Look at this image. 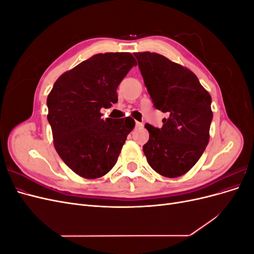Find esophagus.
I'll return each mask as SVG.
<instances>
[{
	"mask_svg": "<svg viewBox=\"0 0 254 254\" xmlns=\"http://www.w3.org/2000/svg\"><path fill=\"white\" fill-rule=\"evenodd\" d=\"M144 125H143V123H140V122H135V127L136 128H142Z\"/></svg>",
	"mask_w": 254,
	"mask_h": 254,
	"instance_id": "34e87169",
	"label": "esophagus"
}]
</instances>
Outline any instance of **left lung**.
<instances>
[{
    "instance_id": "1",
    "label": "left lung",
    "mask_w": 254,
    "mask_h": 254,
    "mask_svg": "<svg viewBox=\"0 0 254 254\" xmlns=\"http://www.w3.org/2000/svg\"><path fill=\"white\" fill-rule=\"evenodd\" d=\"M156 109L166 112L162 128L145 124L149 140L143 146L153 171L167 178L187 174L210 140L211 95L188 67L157 53H134Z\"/></svg>"
}]
</instances>
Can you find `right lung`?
Returning <instances> with one entry per match:
<instances>
[{
    "mask_svg": "<svg viewBox=\"0 0 254 254\" xmlns=\"http://www.w3.org/2000/svg\"><path fill=\"white\" fill-rule=\"evenodd\" d=\"M136 65L130 53L97 54L64 72L47 99L54 146L84 179L101 178L115 165L134 120L102 119V108L118 102L117 89Z\"/></svg>",
    "mask_w": 254,
    "mask_h": 254,
    "instance_id": "1",
    "label": "right lung"
}]
</instances>
